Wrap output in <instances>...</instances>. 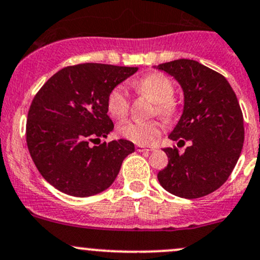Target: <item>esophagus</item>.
Masks as SVG:
<instances>
[{"instance_id": "esophagus-1", "label": "esophagus", "mask_w": 260, "mask_h": 260, "mask_svg": "<svg viewBox=\"0 0 260 260\" xmlns=\"http://www.w3.org/2000/svg\"><path fill=\"white\" fill-rule=\"evenodd\" d=\"M152 148H150V146H143V145H136V151L139 152H149V151H152Z\"/></svg>"}]
</instances>
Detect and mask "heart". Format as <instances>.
<instances>
[{
  "mask_svg": "<svg viewBox=\"0 0 260 260\" xmlns=\"http://www.w3.org/2000/svg\"><path fill=\"white\" fill-rule=\"evenodd\" d=\"M136 89L149 95L155 101V110L164 117H171L176 111L174 103V84L169 76L160 72L150 74L136 84ZM109 114L114 119L122 120L127 116L130 108L129 95L124 85H117L110 91L106 101ZM120 135L138 145H149L161 134L162 124L159 120L126 121L119 126Z\"/></svg>",
  "mask_w": 260,
  "mask_h": 260,
  "instance_id": "heart-1",
  "label": "heart"
}]
</instances>
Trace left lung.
Listing matches in <instances>:
<instances>
[{"label":"left lung","mask_w":260,"mask_h":260,"mask_svg":"<svg viewBox=\"0 0 260 260\" xmlns=\"http://www.w3.org/2000/svg\"><path fill=\"white\" fill-rule=\"evenodd\" d=\"M184 91V110L169 139L190 146L183 154L167 148L168 167L157 180L167 191L195 199L220 188L234 169L244 143L243 112L225 77L198 61L160 63Z\"/></svg>","instance_id":"obj_1"}]
</instances>
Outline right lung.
I'll use <instances>...</instances> for the list:
<instances>
[{"label": "right lung", "instance_id": "obj_1", "mask_svg": "<svg viewBox=\"0 0 260 260\" xmlns=\"http://www.w3.org/2000/svg\"><path fill=\"white\" fill-rule=\"evenodd\" d=\"M136 71L138 68L80 63L56 72L39 90L28 110L26 141L47 183L79 198L99 194L114 183L135 146L124 139L98 146L91 143L114 129L108 96Z\"/></svg>", "mask_w": 260, "mask_h": 260}]
</instances>
